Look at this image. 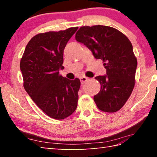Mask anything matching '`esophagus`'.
Masks as SVG:
<instances>
[{
  "mask_svg": "<svg viewBox=\"0 0 157 157\" xmlns=\"http://www.w3.org/2000/svg\"><path fill=\"white\" fill-rule=\"evenodd\" d=\"M80 81H81V84H83V83H84L86 81H88V78H87V77H85V76L80 77Z\"/></svg>",
  "mask_w": 157,
  "mask_h": 157,
  "instance_id": "1",
  "label": "esophagus"
}]
</instances>
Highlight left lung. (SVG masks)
Listing matches in <instances>:
<instances>
[{
    "mask_svg": "<svg viewBox=\"0 0 157 157\" xmlns=\"http://www.w3.org/2000/svg\"><path fill=\"white\" fill-rule=\"evenodd\" d=\"M76 40L101 59L106 75L95 77L101 89L94 96L101 111L113 113L120 110L132 93L135 85L137 59L132 43L119 30L105 25L81 27Z\"/></svg>",
    "mask_w": 157,
    "mask_h": 157,
    "instance_id": "left-lung-1",
    "label": "left lung"
}]
</instances>
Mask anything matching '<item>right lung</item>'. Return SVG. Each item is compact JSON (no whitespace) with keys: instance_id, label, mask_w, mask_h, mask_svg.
<instances>
[{"instance_id":"obj_1","label":"right lung","mask_w":157,"mask_h":157,"mask_svg":"<svg viewBox=\"0 0 157 157\" xmlns=\"http://www.w3.org/2000/svg\"><path fill=\"white\" fill-rule=\"evenodd\" d=\"M72 27L38 33L30 40L21 59L23 87L35 104L48 117L61 120L76 109L81 82L64 78L63 50L77 31Z\"/></svg>"}]
</instances>
